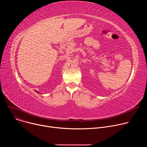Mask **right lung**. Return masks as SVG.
<instances>
[{
	"instance_id": "right-lung-1",
	"label": "right lung",
	"mask_w": 147,
	"mask_h": 147,
	"mask_svg": "<svg viewBox=\"0 0 147 147\" xmlns=\"http://www.w3.org/2000/svg\"><path fill=\"white\" fill-rule=\"evenodd\" d=\"M36 91V92H38V93H39V94H40V93H39V92H38V91Z\"/></svg>"
}]
</instances>
